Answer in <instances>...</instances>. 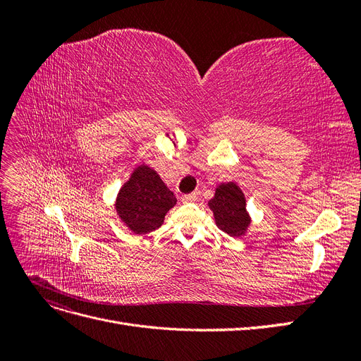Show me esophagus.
Wrapping results in <instances>:
<instances>
[{"instance_id":"esophagus-1","label":"esophagus","mask_w":361,"mask_h":361,"mask_svg":"<svg viewBox=\"0 0 361 361\" xmlns=\"http://www.w3.org/2000/svg\"><path fill=\"white\" fill-rule=\"evenodd\" d=\"M195 200H197V194H195V192L182 195V202H183V203H192V202H195Z\"/></svg>"}]
</instances>
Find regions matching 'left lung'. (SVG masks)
Returning a JSON list of instances; mask_svg holds the SVG:
<instances>
[{
  "mask_svg": "<svg viewBox=\"0 0 361 361\" xmlns=\"http://www.w3.org/2000/svg\"><path fill=\"white\" fill-rule=\"evenodd\" d=\"M214 212L216 227L231 236H244L251 224L247 200L236 182H223L215 188L214 197L207 202Z\"/></svg>",
  "mask_w": 361,
  "mask_h": 361,
  "instance_id": "left-lung-1",
  "label": "left lung"
}]
</instances>
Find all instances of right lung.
<instances>
[{
	"instance_id": "1",
	"label": "right lung",
	"mask_w": 361,
	"mask_h": 361,
	"mask_svg": "<svg viewBox=\"0 0 361 361\" xmlns=\"http://www.w3.org/2000/svg\"><path fill=\"white\" fill-rule=\"evenodd\" d=\"M176 202V195L169 190L159 174L141 164L118 190L114 209L130 232L145 235L154 232L164 223V218Z\"/></svg>"
}]
</instances>
